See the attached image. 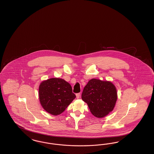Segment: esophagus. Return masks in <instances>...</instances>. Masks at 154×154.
Returning a JSON list of instances; mask_svg holds the SVG:
<instances>
[{"label": "esophagus", "instance_id": "obj_1", "mask_svg": "<svg viewBox=\"0 0 154 154\" xmlns=\"http://www.w3.org/2000/svg\"><path fill=\"white\" fill-rule=\"evenodd\" d=\"M80 93H78V94H76V97H77V99H79V98H80Z\"/></svg>", "mask_w": 154, "mask_h": 154}]
</instances>
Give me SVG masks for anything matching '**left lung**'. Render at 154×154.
<instances>
[{"instance_id":"1","label":"left lung","mask_w":154,"mask_h":154,"mask_svg":"<svg viewBox=\"0 0 154 154\" xmlns=\"http://www.w3.org/2000/svg\"><path fill=\"white\" fill-rule=\"evenodd\" d=\"M81 98L87 103L91 113L104 117L112 111L117 99L116 87L110 81L93 79L84 87Z\"/></svg>"}]
</instances>
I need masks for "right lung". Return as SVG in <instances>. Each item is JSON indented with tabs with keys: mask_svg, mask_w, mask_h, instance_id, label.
<instances>
[{
	"mask_svg": "<svg viewBox=\"0 0 154 154\" xmlns=\"http://www.w3.org/2000/svg\"><path fill=\"white\" fill-rule=\"evenodd\" d=\"M38 95L43 109L54 116L62 113L76 97L70 84L58 78L43 81L39 86Z\"/></svg>",
	"mask_w": 154,
	"mask_h": 154,
	"instance_id": "add662e5",
	"label": "right lung"
}]
</instances>
